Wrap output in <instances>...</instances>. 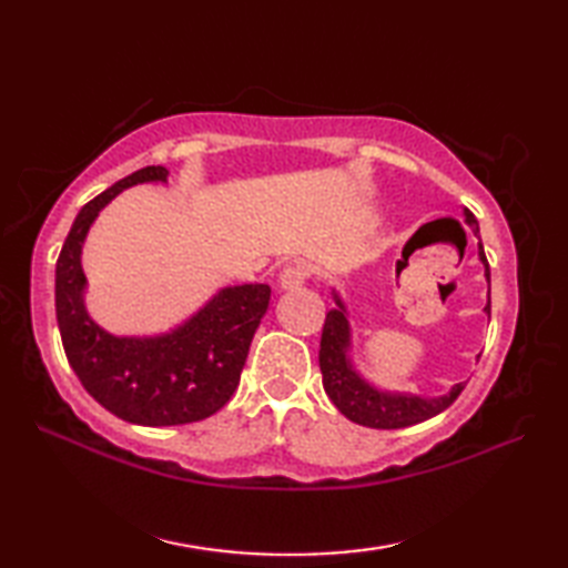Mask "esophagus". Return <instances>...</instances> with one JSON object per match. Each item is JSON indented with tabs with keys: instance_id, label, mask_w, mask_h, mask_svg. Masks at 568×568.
<instances>
[{
	"instance_id": "esophagus-1",
	"label": "esophagus",
	"mask_w": 568,
	"mask_h": 568,
	"mask_svg": "<svg viewBox=\"0 0 568 568\" xmlns=\"http://www.w3.org/2000/svg\"><path fill=\"white\" fill-rule=\"evenodd\" d=\"M310 273H312L310 265H305V263L285 265L283 273H281V287H283V291H295V287H300L307 281Z\"/></svg>"
}]
</instances>
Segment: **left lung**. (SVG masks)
<instances>
[{"label":"left lung","instance_id":"obj_1","mask_svg":"<svg viewBox=\"0 0 568 568\" xmlns=\"http://www.w3.org/2000/svg\"><path fill=\"white\" fill-rule=\"evenodd\" d=\"M466 224L474 229L478 236V222L468 210ZM478 258L486 265V281L490 283V268L488 258L484 253V244H478ZM336 310L327 312L320 342V368H322V385L327 390L329 400L336 405V409L344 417H348L356 425L373 427V429H403L417 422H425L434 415L444 413L462 390L466 383H456L454 388L442 397H419L409 393H388L378 390L376 385H371L361 373L354 368L352 358H348V346H352V329H348L346 307L342 303L339 293L334 291ZM486 312L490 315V300L486 305Z\"/></svg>","mask_w":568,"mask_h":568}]
</instances>
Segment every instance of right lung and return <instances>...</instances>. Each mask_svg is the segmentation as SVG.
<instances>
[{"label":"right lung","instance_id":"right-lung-1","mask_svg":"<svg viewBox=\"0 0 568 568\" xmlns=\"http://www.w3.org/2000/svg\"><path fill=\"white\" fill-rule=\"evenodd\" d=\"M165 180L163 165H149L90 200L55 263V317L72 371L104 409L143 427L187 425L222 409L271 303V287L263 283L222 287L187 322L161 336H114L90 320L80 256L92 222L122 190Z\"/></svg>","mask_w":568,"mask_h":568}]
</instances>
